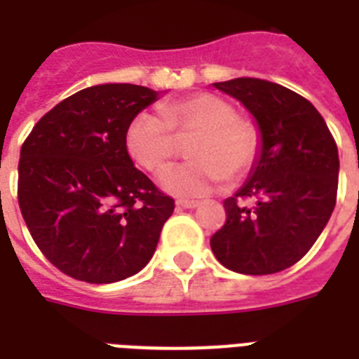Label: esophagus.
Masks as SVG:
<instances>
[{"label": "esophagus", "mask_w": 359, "mask_h": 359, "mask_svg": "<svg viewBox=\"0 0 359 359\" xmlns=\"http://www.w3.org/2000/svg\"><path fill=\"white\" fill-rule=\"evenodd\" d=\"M177 205L183 207V209H194V207L200 205L198 200H177Z\"/></svg>", "instance_id": "obj_1"}]
</instances>
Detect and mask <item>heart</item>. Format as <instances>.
Masks as SVG:
<instances>
[{
    "instance_id": "b5f03b06",
    "label": "heart",
    "mask_w": 359,
    "mask_h": 359,
    "mask_svg": "<svg viewBox=\"0 0 359 359\" xmlns=\"http://www.w3.org/2000/svg\"><path fill=\"white\" fill-rule=\"evenodd\" d=\"M194 137L192 161L163 176V187L177 196H205L224 180L240 182L253 170L262 150V132L251 117L236 114L220 95L192 93L163 104L161 115L143 111L126 130V148L147 172L159 176L180 152L177 139Z\"/></svg>"
}]
</instances>
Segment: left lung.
I'll return each mask as SVG.
<instances>
[{
  "label": "left lung",
  "mask_w": 359,
  "mask_h": 359,
  "mask_svg": "<svg viewBox=\"0 0 359 359\" xmlns=\"http://www.w3.org/2000/svg\"><path fill=\"white\" fill-rule=\"evenodd\" d=\"M215 86L255 115L262 152L250 180L224 201L226 224L211 236V250L236 273H277L303 259L332 215L337 144L312 102L284 86L260 79ZM245 199L255 205L244 206Z\"/></svg>",
  "instance_id": "obj_1"
}]
</instances>
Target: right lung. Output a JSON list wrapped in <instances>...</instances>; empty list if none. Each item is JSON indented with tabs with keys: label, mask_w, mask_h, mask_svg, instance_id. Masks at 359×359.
<instances>
[{
	"label": "right lung",
	"mask_w": 359,
	"mask_h": 359,
	"mask_svg": "<svg viewBox=\"0 0 359 359\" xmlns=\"http://www.w3.org/2000/svg\"><path fill=\"white\" fill-rule=\"evenodd\" d=\"M158 99L135 84H100L49 109L22 144L18 203L62 273L91 284L132 277L152 259L174 200L133 167L132 119Z\"/></svg>",
	"instance_id": "add662e5"
}]
</instances>
